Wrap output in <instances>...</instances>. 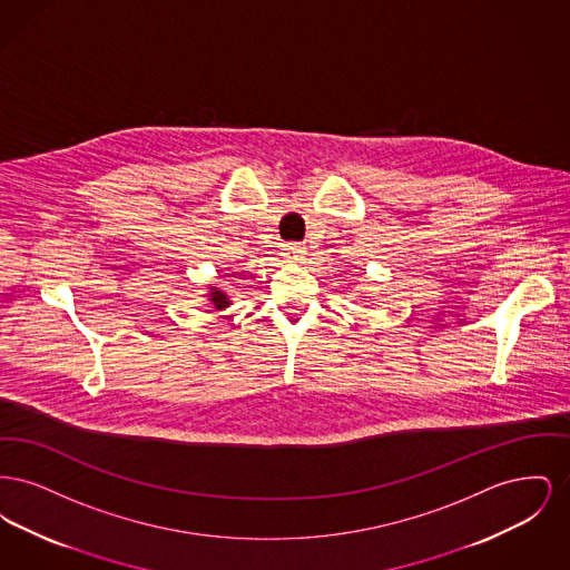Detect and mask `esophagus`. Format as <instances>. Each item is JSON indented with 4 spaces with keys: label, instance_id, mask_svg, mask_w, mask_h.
Segmentation results:
<instances>
[{
    "label": "esophagus",
    "instance_id": "esophagus-1",
    "mask_svg": "<svg viewBox=\"0 0 570 570\" xmlns=\"http://www.w3.org/2000/svg\"><path fill=\"white\" fill-rule=\"evenodd\" d=\"M286 254H288V258H293V261H301V258L305 256V247L301 244H288L286 245Z\"/></svg>",
    "mask_w": 570,
    "mask_h": 570
}]
</instances>
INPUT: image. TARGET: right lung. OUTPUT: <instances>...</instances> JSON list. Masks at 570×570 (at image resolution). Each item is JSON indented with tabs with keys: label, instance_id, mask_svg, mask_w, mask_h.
<instances>
[{
	"label": "right lung",
	"instance_id": "add662e5",
	"mask_svg": "<svg viewBox=\"0 0 570 570\" xmlns=\"http://www.w3.org/2000/svg\"><path fill=\"white\" fill-rule=\"evenodd\" d=\"M209 301L214 303V307H216V309H224V307H228V305H230L228 297H226L222 291H217V288H212V293H209Z\"/></svg>",
	"mask_w": 570,
	"mask_h": 570
}]
</instances>
